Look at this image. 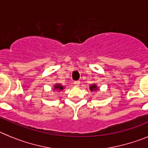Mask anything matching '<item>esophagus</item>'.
<instances>
[{"mask_svg": "<svg viewBox=\"0 0 148 148\" xmlns=\"http://www.w3.org/2000/svg\"><path fill=\"white\" fill-rule=\"evenodd\" d=\"M74 84L76 86H79V84H80V82H79V81H74Z\"/></svg>", "mask_w": 148, "mask_h": 148, "instance_id": "esophagus-1", "label": "esophagus"}]
</instances>
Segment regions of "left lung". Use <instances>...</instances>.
I'll return each instance as SVG.
<instances>
[{"instance_id": "obj_1", "label": "left lung", "mask_w": 148, "mask_h": 148, "mask_svg": "<svg viewBox=\"0 0 148 148\" xmlns=\"http://www.w3.org/2000/svg\"><path fill=\"white\" fill-rule=\"evenodd\" d=\"M90 91H97V86H96V85H95V84H93V85H91V86H90Z\"/></svg>"}]
</instances>
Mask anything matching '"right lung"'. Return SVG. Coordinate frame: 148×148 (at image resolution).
Returning <instances> with one entry per match:
<instances>
[{
	"label": "right lung",
	"instance_id": "right-lung-1",
	"mask_svg": "<svg viewBox=\"0 0 148 148\" xmlns=\"http://www.w3.org/2000/svg\"><path fill=\"white\" fill-rule=\"evenodd\" d=\"M64 88H65V87H64L63 86H62L61 84H60V83H56V84H55L54 87H53V89L58 90V91H62V90L64 89Z\"/></svg>",
	"mask_w": 148,
	"mask_h": 148
}]
</instances>
